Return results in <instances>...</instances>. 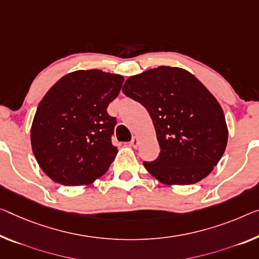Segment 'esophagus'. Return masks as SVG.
Returning a JSON list of instances; mask_svg holds the SVG:
<instances>
[{
  "label": "esophagus",
  "mask_w": 259,
  "mask_h": 259,
  "mask_svg": "<svg viewBox=\"0 0 259 259\" xmlns=\"http://www.w3.org/2000/svg\"><path fill=\"white\" fill-rule=\"evenodd\" d=\"M139 143H140V140H139V138L138 137H134L132 139V141L130 142V146L133 147V148H137V147L139 146Z\"/></svg>",
  "instance_id": "34e87169"
}]
</instances>
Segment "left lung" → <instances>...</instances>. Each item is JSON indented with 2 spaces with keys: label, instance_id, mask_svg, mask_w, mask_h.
<instances>
[{
  "label": "left lung",
  "instance_id": "8db88e82",
  "mask_svg": "<svg viewBox=\"0 0 259 259\" xmlns=\"http://www.w3.org/2000/svg\"><path fill=\"white\" fill-rule=\"evenodd\" d=\"M122 93L146 107L160 155L143 162L166 185H189L212 172L228 141L221 105L208 89L178 67L160 66L126 79Z\"/></svg>",
  "mask_w": 259,
  "mask_h": 259
}]
</instances>
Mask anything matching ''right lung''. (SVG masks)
Returning <instances> with one entry per match:
<instances>
[{"mask_svg": "<svg viewBox=\"0 0 259 259\" xmlns=\"http://www.w3.org/2000/svg\"><path fill=\"white\" fill-rule=\"evenodd\" d=\"M124 76L99 69L62 76L39 103L31 126V146L41 170L67 186L89 185L116 158L111 143L116 118L107 106L117 98Z\"/></svg>", "mask_w": 259, "mask_h": 259, "instance_id": "add662e5", "label": "right lung"}]
</instances>
